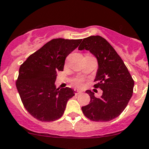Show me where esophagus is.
<instances>
[{"label": "esophagus", "mask_w": 149, "mask_h": 149, "mask_svg": "<svg viewBox=\"0 0 149 149\" xmlns=\"http://www.w3.org/2000/svg\"><path fill=\"white\" fill-rule=\"evenodd\" d=\"M81 93V91H78V90H77V89L74 90V94L75 95H78V94H80Z\"/></svg>", "instance_id": "obj_1"}]
</instances>
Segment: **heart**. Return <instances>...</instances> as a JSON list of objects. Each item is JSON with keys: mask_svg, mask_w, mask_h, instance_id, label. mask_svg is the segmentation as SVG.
I'll return each instance as SVG.
<instances>
[{"mask_svg": "<svg viewBox=\"0 0 149 149\" xmlns=\"http://www.w3.org/2000/svg\"><path fill=\"white\" fill-rule=\"evenodd\" d=\"M71 83L73 84V86H74L75 87L82 88L83 86V83H84V79L81 77L76 78L72 80Z\"/></svg>", "mask_w": 149, "mask_h": 149, "instance_id": "heart-1", "label": "heart"}]
</instances>
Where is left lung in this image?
<instances>
[{
    "instance_id": "1",
    "label": "left lung",
    "mask_w": 149,
    "mask_h": 149,
    "mask_svg": "<svg viewBox=\"0 0 149 149\" xmlns=\"http://www.w3.org/2000/svg\"><path fill=\"white\" fill-rule=\"evenodd\" d=\"M79 50H89L97 58L98 69L94 85L103 93L100 97L94 93L86 92L91 97L88 105L82 107L87 118L95 122H108L118 117L128 104L133 94L134 81L112 46L100 36L83 39Z\"/></svg>"
}]
</instances>
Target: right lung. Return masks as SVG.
I'll return each instance as SVG.
<instances>
[{
  "instance_id": "obj_1",
  "label": "right lung",
  "mask_w": 149,
  "mask_h": 149,
  "mask_svg": "<svg viewBox=\"0 0 149 149\" xmlns=\"http://www.w3.org/2000/svg\"><path fill=\"white\" fill-rule=\"evenodd\" d=\"M81 41L82 39H53L21 64L16 87L24 108L37 120H58L68 100L74 95L71 88L56 89L54 83L56 72L63 71L66 56Z\"/></svg>"
}]
</instances>
